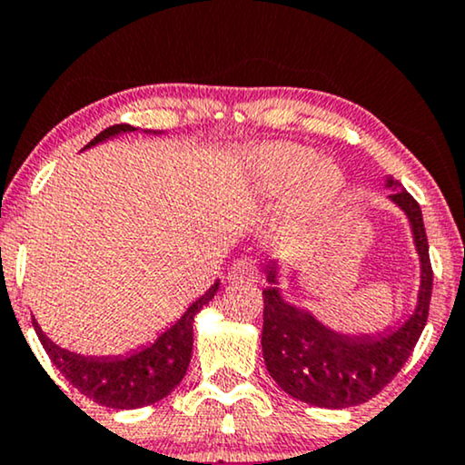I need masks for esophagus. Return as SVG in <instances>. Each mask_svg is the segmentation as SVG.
<instances>
[{"mask_svg": "<svg viewBox=\"0 0 465 465\" xmlns=\"http://www.w3.org/2000/svg\"><path fill=\"white\" fill-rule=\"evenodd\" d=\"M229 279L232 282H255L257 279V266L253 260L242 257V260L233 262L232 271H229Z\"/></svg>", "mask_w": 465, "mask_h": 465, "instance_id": "obj_1", "label": "esophagus"}]
</instances>
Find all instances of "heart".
<instances>
[{
	"instance_id": "obj_1",
	"label": "heart",
	"mask_w": 465,
	"mask_h": 465,
	"mask_svg": "<svg viewBox=\"0 0 465 465\" xmlns=\"http://www.w3.org/2000/svg\"><path fill=\"white\" fill-rule=\"evenodd\" d=\"M251 169L255 182L264 193L279 194L292 188L305 177L303 203L310 212L331 205L342 193V175L331 164H318L312 149L290 143H271L251 153Z\"/></svg>"
}]
</instances>
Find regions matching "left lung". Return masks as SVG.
Instances as JSON below:
<instances>
[{"label":"left lung","instance_id":"left-lung-1","mask_svg":"<svg viewBox=\"0 0 465 465\" xmlns=\"http://www.w3.org/2000/svg\"><path fill=\"white\" fill-rule=\"evenodd\" d=\"M390 201L407 216L420 262L416 307L402 322L381 331L342 333L318 321L305 307L286 301L279 288V262L266 266L262 353L266 371L283 392L307 405L344 410L377 396L405 366L429 316L433 271L422 212L416 199L392 177H385Z\"/></svg>","mask_w":465,"mask_h":465}]
</instances>
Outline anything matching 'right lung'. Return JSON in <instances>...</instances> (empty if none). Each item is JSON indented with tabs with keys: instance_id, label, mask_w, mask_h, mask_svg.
I'll use <instances>...</instances> for the list:
<instances>
[{
	"instance_id": "1",
	"label": "right lung",
	"mask_w": 465,
	"mask_h": 465,
	"mask_svg": "<svg viewBox=\"0 0 465 465\" xmlns=\"http://www.w3.org/2000/svg\"><path fill=\"white\" fill-rule=\"evenodd\" d=\"M138 132V127L112 125L93 138L82 151L102 144L119 134ZM144 134H162L143 130ZM218 279L208 292L193 301L186 312L166 327L153 342L141 344L138 349L127 351L125 355H80L58 346L43 333L36 318L32 321L35 331L47 351L49 360L63 372V377L73 388L99 405L110 410H138L166 399L177 388L188 371L193 355V324L194 316L214 299L218 292Z\"/></svg>"
}]
</instances>
